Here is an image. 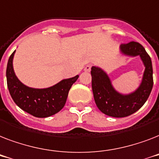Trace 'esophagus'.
Listing matches in <instances>:
<instances>
[{
    "mask_svg": "<svg viewBox=\"0 0 159 159\" xmlns=\"http://www.w3.org/2000/svg\"><path fill=\"white\" fill-rule=\"evenodd\" d=\"M91 68H92V65L88 64L85 67L84 70L86 71V72H90V71H91Z\"/></svg>",
    "mask_w": 159,
    "mask_h": 159,
    "instance_id": "esophagus-1",
    "label": "esophagus"
}]
</instances>
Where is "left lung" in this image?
Masks as SVG:
<instances>
[{
    "mask_svg": "<svg viewBox=\"0 0 159 159\" xmlns=\"http://www.w3.org/2000/svg\"><path fill=\"white\" fill-rule=\"evenodd\" d=\"M120 54L126 57L139 56L144 66L141 82L134 92L123 94L115 89L111 80L104 70L92 67V87L97 106L105 115L116 118L126 117L134 114L143 106L153 88V66L150 57L144 48L137 42H130L120 46Z\"/></svg>",
    "mask_w": 159,
    "mask_h": 159,
    "instance_id": "8db88e82",
    "label": "left lung"
}]
</instances>
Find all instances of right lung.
Instances as JSON below:
<instances>
[{"mask_svg": "<svg viewBox=\"0 0 159 159\" xmlns=\"http://www.w3.org/2000/svg\"><path fill=\"white\" fill-rule=\"evenodd\" d=\"M15 53L16 51L9 57L6 67L7 87L15 103L21 110L38 118H45L59 112L66 103L70 88L79 76L62 79L47 88L30 87L22 83L15 73Z\"/></svg>", "mask_w": 159, "mask_h": 159, "instance_id": "add662e5", "label": "right lung"}]
</instances>
